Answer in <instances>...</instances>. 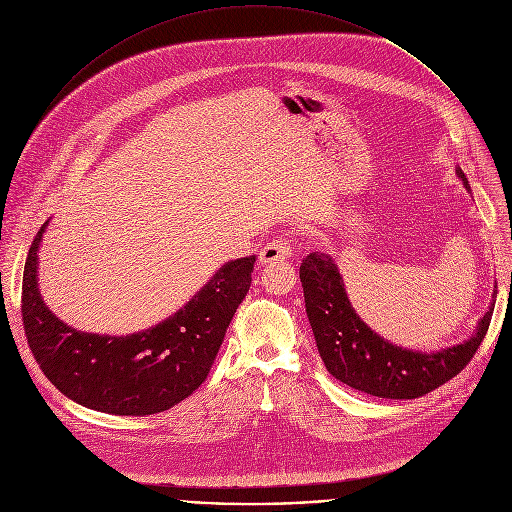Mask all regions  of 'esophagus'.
Wrapping results in <instances>:
<instances>
[{
  "mask_svg": "<svg viewBox=\"0 0 512 512\" xmlns=\"http://www.w3.org/2000/svg\"><path fill=\"white\" fill-rule=\"evenodd\" d=\"M291 257V241L287 237H273L261 251H259V263L271 265L277 261H285Z\"/></svg>",
  "mask_w": 512,
  "mask_h": 512,
  "instance_id": "esophagus-1",
  "label": "esophagus"
}]
</instances>
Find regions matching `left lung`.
Listing matches in <instances>:
<instances>
[{"label": "left lung", "instance_id": "obj_1", "mask_svg": "<svg viewBox=\"0 0 512 512\" xmlns=\"http://www.w3.org/2000/svg\"><path fill=\"white\" fill-rule=\"evenodd\" d=\"M456 174L470 190L464 172L458 168ZM300 279L310 326L328 373L356 391L381 399H417L454 379L480 348L496 302H490L468 340L440 352H421L385 340L358 318L330 255L310 253L300 265Z\"/></svg>", "mask_w": 512, "mask_h": 512}]
</instances>
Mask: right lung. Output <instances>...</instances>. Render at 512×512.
Returning <instances> with one entry per match:
<instances>
[{"label": "right lung", "mask_w": 512, "mask_h": 512, "mask_svg": "<svg viewBox=\"0 0 512 512\" xmlns=\"http://www.w3.org/2000/svg\"><path fill=\"white\" fill-rule=\"evenodd\" d=\"M38 231L24 265L22 320L48 381L83 407L152 415L192 395L208 377L227 328L251 287L255 255L225 263L168 320L129 336L89 334L58 320L38 291Z\"/></svg>", "instance_id": "1"}]
</instances>
